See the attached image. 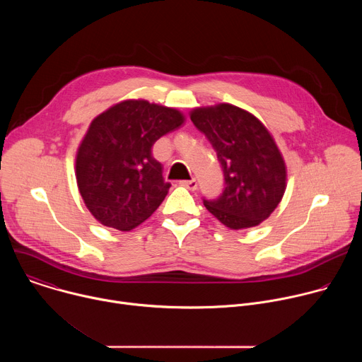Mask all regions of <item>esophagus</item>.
<instances>
[{
    "instance_id": "34e87169",
    "label": "esophagus",
    "mask_w": 362,
    "mask_h": 362,
    "mask_svg": "<svg viewBox=\"0 0 362 362\" xmlns=\"http://www.w3.org/2000/svg\"><path fill=\"white\" fill-rule=\"evenodd\" d=\"M180 185L185 186V187H187L189 190H196V189H197V182H196L194 179H192V180H182Z\"/></svg>"
}]
</instances>
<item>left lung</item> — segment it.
Wrapping results in <instances>:
<instances>
[{
  "label": "left lung",
  "mask_w": 362,
  "mask_h": 362,
  "mask_svg": "<svg viewBox=\"0 0 362 362\" xmlns=\"http://www.w3.org/2000/svg\"><path fill=\"white\" fill-rule=\"evenodd\" d=\"M190 120L216 151L225 189L203 204L230 229L259 225L276 209L286 189V166L268 129L236 106L199 107Z\"/></svg>",
  "instance_id": "8db88e82"
}]
</instances>
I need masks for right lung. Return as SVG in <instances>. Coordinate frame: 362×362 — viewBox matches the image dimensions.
I'll list each match as a JSON object with an SVG mask.
<instances>
[{
    "label": "right lung",
    "instance_id": "right-lung-1",
    "mask_svg": "<svg viewBox=\"0 0 362 362\" xmlns=\"http://www.w3.org/2000/svg\"><path fill=\"white\" fill-rule=\"evenodd\" d=\"M185 122L183 115L146 100H126L97 116L76 158L80 194L105 226L132 230L165 200L170 183L151 147Z\"/></svg>",
    "mask_w": 362,
    "mask_h": 362
}]
</instances>
